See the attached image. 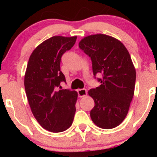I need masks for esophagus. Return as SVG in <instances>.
<instances>
[{
    "mask_svg": "<svg viewBox=\"0 0 157 157\" xmlns=\"http://www.w3.org/2000/svg\"><path fill=\"white\" fill-rule=\"evenodd\" d=\"M77 93H78L79 97H82L86 96V94H87V91H86V89H79L78 91H77Z\"/></svg>",
    "mask_w": 157,
    "mask_h": 157,
    "instance_id": "esophagus-1",
    "label": "esophagus"
}]
</instances>
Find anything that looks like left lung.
I'll use <instances>...</instances> for the list:
<instances>
[{
  "mask_svg": "<svg viewBox=\"0 0 157 157\" xmlns=\"http://www.w3.org/2000/svg\"><path fill=\"white\" fill-rule=\"evenodd\" d=\"M79 47L91 57L94 75H102L100 86L89 91L94 100L91 120L101 128H113L127 116L134 97L136 70L129 52L119 40L102 34L84 37Z\"/></svg>",
  "mask_w": 157,
  "mask_h": 157,
  "instance_id": "8db88e82",
  "label": "left lung"
}]
</instances>
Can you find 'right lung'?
<instances>
[{"label":"right lung","mask_w":157,"mask_h":157,"mask_svg":"<svg viewBox=\"0 0 157 157\" xmlns=\"http://www.w3.org/2000/svg\"><path fill=\"white\" fill-rule=\"evenodd\" d=\"M76 40L77 36L50 37L36 47L27 64L24 86L29 104L40 125L51 132L67 130L76 111L77 91L57 90L61 82H66L61 57Z\"/></svg>","instance_id":"right-lung-1"}]
</instances>
